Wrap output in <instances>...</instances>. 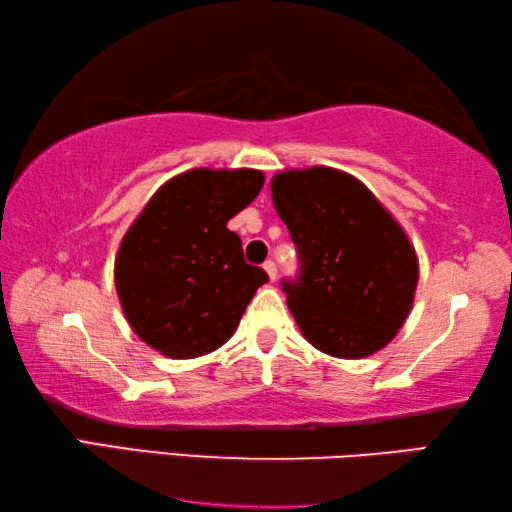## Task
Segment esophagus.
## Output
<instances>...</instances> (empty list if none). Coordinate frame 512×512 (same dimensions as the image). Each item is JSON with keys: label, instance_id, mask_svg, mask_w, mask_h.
Wrapping results in <instances>:
<instances>
[{"label": "esophagus", "instance_id": "obj_1", "mask_svg": "<svg viewBox=\"0 0 512 512\" xmlns=\"http://www.w3.org/2000/svg\"><path fill=\"white\" fill-rule=\"evenodd\" d=\"M263 267H265L267 276H270V281H274L276 279V263L274 261H267Z\"/></svg>", "mask_w": 512, "mask_h": 512}]
</instances>
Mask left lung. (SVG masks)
<instances>
[{
	"label": "left lung",
	"instance_id": "left-lung-1",
	"mask_svg": "<svg viewBox=\"0 0 512 512\" xmlns=\"http://www.w3.org/2000/svg\"><path fill=\"white\" fill-rule=\"evenodd\" d=\"M272 201L297 245L299 276L281 281L304 338L335 358H365L404 326L417 256L381 201L333 167L286 170Z\"/></svg>",
	"mask_w": 512,
	"mask_h": 512
}]
</instances>
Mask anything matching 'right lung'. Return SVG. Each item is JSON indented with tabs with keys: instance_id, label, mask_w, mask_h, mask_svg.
<instances>
[{
	"instance_id": "obj_1",
	"label": "right lung",
	"mask_w": 512,
	"mask_h": 512,
	"mask_svg": "<svg viewBox=\"0 0 512 512\" xmlns=\"http://www.w3.org/2000/svg\"><path fill=\"white\" fill-rule=\"evenodd\" d=\"M263 183L258 170H188L154 192L122 238L117 297L138 338L163 356L197 358L222 347L267 281L226 229Z\"/></svg>"
}]
</instances>
